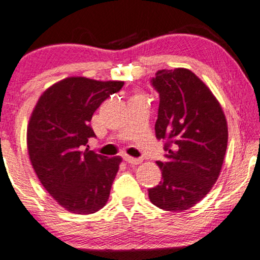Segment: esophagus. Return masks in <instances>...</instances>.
<instances>
[{
	"instance_id": "34e87169",
	"label": "esophagus",
	"mask_w": 260,
	"mask_h": 260,
	"mask_svg": "<svg viewBox=\"0 0 260 260\" xmlns=\"http://www.w3.org/2000/svg\"><path fill=\"white\" fill-rule=\"evenodd\" d=\"M123 159H124V161H125L126 163H130V165H134V166L140 165V163L142 162L141 158L131 157V156H129V155H124V156H123Z\"/></svg>"
}]
</instances>
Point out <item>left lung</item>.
<instances>
[{"label": "left lung", "mask_w": 260, "mask_h": 260, "mask_svg": "<svg viewBox=\"0 0 260 260\" xmlns=\"http://www.w3.org/2000/svg\"><path fill=\"white\" fill-rule=\"evenodd\" d=\"M151 84L159 94L155 134L166 141L167 161L156 162L162 181L149 189V199L163 211L182 212L218 180L229 141L226 117L207 85L189 70H161Z\"/></svg>", "instance_id": "1"}]
</instances>
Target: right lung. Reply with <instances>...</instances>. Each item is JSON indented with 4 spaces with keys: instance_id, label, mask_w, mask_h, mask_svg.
<instances>
[{
    "instance_id": "obj_1",
    "label": "right lung",
    "mask_w": 260,
    "mask_h": 260,
    "mask_svg": "<svg viewBox=\"0 0 260 260\" xmlns=\"http://www.w3.org/2000/svg\"><path fill=\"white\" fill-rule=\"evenodd\" d=\"M123 85L66 78L48 87L31 112L27 149L34 172L51 197L74 214H92L109 200L122 158L84 148L95 137L90 125L94 111Z\"/></svg>"
}]
</instances>
